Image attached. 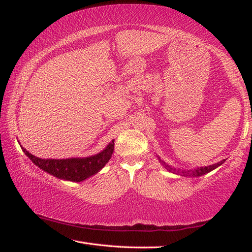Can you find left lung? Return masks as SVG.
<instances>
[{
  "label": "left lung",
  "instance_id": "1",
  "mask_svg": "<svg viewBox=\"0 0 252 252\" xmlns=\"http://www.w3.org/2000/svg\"><path fill=\"white\" fill-rule=\"evenodd\" d=\"M158 157V160L159 162L161 163L163 167L167 169L169 172H172L174 174H180L182 176H201L203 174H207L209 172H211L212 170L217 169L218 167H220L221 164H223L224 162H225V159H223L222 161L218 162V163H215V164H210V165H207V167H200V168H196L194 170H180V169H175L173 168L172 165H169L168 163H165L162 159H160L159 156Z\"/></svg>",
  "mask_w": 252,
  "mask_h": 252
}]
</instances>
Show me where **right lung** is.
Wrapping results in <instances>:
<instances>
[{"label":"right lung","instance_id":"right-lung-1","mask_svg":"<svg viewBox=\"0 0 252 252\" xmlns=\"http://www.w3.org/2000/svg\"><path fill=\"white\" fill-rule=\"evenodd\" d=\"M114 147L115 141L112 140L104 151L93 156L68 159H42L35 157L23 146L21 149L35 165L55 178L63 181L82 182L98 173L105 167L114 153Z\"/></svg>","mask_w":252,"mask_h":252}]
</instances>
